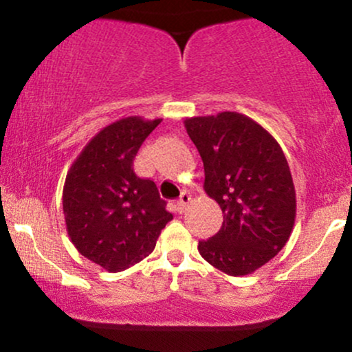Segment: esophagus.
I'll list each match as a JSON object with an SVG mask.
<instances>
[{"label": "esophagus", "instance_id": "obj_1", "mask_svg": "<svg viewBox=\"0 0 352 352\" xmlns=\"http://www.w3.org/2000/svg\"><path fill=\"white\" fill-rule=\"evenodd\" d=\"M190 200H192V197H190V193H187V192H182L180 199L177 200V212H179V213H184L185 210H187V207H188Z\"/></svg>", "mask_w": 352, "mask_h": 352}]
</instances>
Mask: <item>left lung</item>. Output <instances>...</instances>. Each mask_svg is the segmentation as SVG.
<instances>
[{"label": "left lung", "instance_id": "1", "mask_svg": "<svg viewBox=\"0 0 352 352\" xmlns=\"http://www.w3.org/2000/svg\"><path fill=\"white\" fill-rule=\"evenodd\" d=\"M205 168L204 188L220 205L223 223L199 241L210 265L243 276L286 245L296 217V193L280 144L238 112L185 119Z\"/></svg>", "mask_w": 352, "mask_h": 352}]
</instances>
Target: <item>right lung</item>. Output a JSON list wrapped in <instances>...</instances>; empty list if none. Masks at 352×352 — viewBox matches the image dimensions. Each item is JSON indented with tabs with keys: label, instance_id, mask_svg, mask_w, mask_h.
Segmentation results:
<instances>
[{
	"label": "right lung",
	"instance_id": "1",
	"mask_svg": "<svg viewBox=\"0 0 352 352\" xmlns=\"http://www.w3.org/2000/svg\"><path fill=\"white\" fill-rule=\"evenodd\" d=\"M162 119L125 117L91 139L67 172L63 210L78 252L111 273L153 252L172 220L157 185L134 172L140 145Z\"/></svg>",
	"mask_w": 352,
	"mask_h": 352
}]
</instances>
